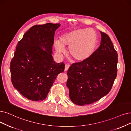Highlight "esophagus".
Instances as JSON below:
<instances>
[{
	"mask_svg": "<svg viewBox=\"0 0 131 131\" xmlns=\"http://www.w3.org/2000/svg\"><path fill=\"white\" fill-rule=\"evenodd\" d=\"M70 67V65L69 64H66L65 66V68H64V70L66 71L68 70V69H69V68Z\"/></svg>",
	"mask_w": 131,
	"mask_h": 131,
	"instance_id": "34e87169",
	"label": "esophagus"
}]
</instances>
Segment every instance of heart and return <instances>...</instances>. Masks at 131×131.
<instances>
[{"mask_svg": "<svg viewBox=\"0 0 131 131\" xmlns=\"http://www.w3.org/2000/svg\"><path fill=\"white\" fill-rule=\"evenodd\" d=\"M97 42V35L93 29H80L63 35L61 41L55 40L54 46L57 53L65 52L64 46L69 47V53L76 61L85 60L93 53Z\"/></svg>", "mask_w": 131, "mask_h": 131, "instance_id": "heart-1", "label": "heart"}]
</instances>
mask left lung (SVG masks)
<instances>
[{
  "label": "left lung",
  "instance_id": "left-lung-1",
  "mask_svg": "<svg viewBox=\"0 0 131 131\" xmlns=\"http://www.w3.org/2000/svg\"><path fill=\"white\" fill-rule=\"evenodd\" d=\"M101 34L98 48L86 60L72 64L67 72L70 98L78 105L92 104L106 96L117 77V52L108 35Z\"/></svg>",
  "mask_w": 131,
  "mask_h": 131
}]
</instances>
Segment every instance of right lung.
Segmentation results:
<instances>
[{
  "instance_id": "right-lung-1",
  "label": "right lung",
  "mask_w": 131,
  "mask_h": 131,
  "mask_svg": "<svg viewBox=\"0 0 131 131\" xmlns=\"http://www.w3.org/2000/svg\"><path fill=\"white\" fill-rule=\"evenodd\" d=\"M60 25L33 26L18 42L10 63L11 81L29 100L45 99L57 76L64 70V63H55L51 55L55 32Z\"/></svg>"
}]
</instances>
